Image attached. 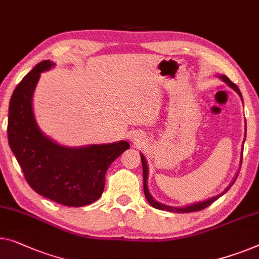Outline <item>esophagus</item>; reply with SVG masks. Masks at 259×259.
<instances>
[{
	"label": "esophagus",
	"instance_id": "obj_1",
	"mask_svg": "<svg viewBox=\"0 0 259 259\" xmlns=\"http://www.w3.org/2000/svg\"><path fill=\"white\" fill-rule=\"evenodd\" d=\"M130 140H131V142H133L134 145L138 146V145L144 144V142H145V138H144V136H142V134H140V133L133 132V133L130 136Z\"/></svg>",
	"mask_w": 259,
	"mask_h": 259
}]
</instances>
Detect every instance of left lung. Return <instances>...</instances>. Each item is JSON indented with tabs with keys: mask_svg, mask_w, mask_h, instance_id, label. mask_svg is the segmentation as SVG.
<instances>
[{
	"mask_svg": "<svg viewBox=\"0 0 259 259\" xmlns=\"http://www.w3.org/2000/svg\"><path fill=\"white\" fill-rule=\"evenodd\" d=\"M216 77H219L221 80L224 81L229 88H231L234 91L237 93V95L241 97L242 102H243V97H242V93L239 91V89L237 88V85H235L232 81L228 78L227 76H224V74H216ZM245 138H246V121H245V131H244V140H243V144H242V151H241V159H239V164H242V155H243V146H244V141H245ZM140 157H141V163H142V176H144V193H145V196L147 198L148 203L152 205L153 208L155 209H159V210H166V211H170V212H192V211H198V210H202V209L207 208L208 205H210L212 202H215L217 198L222 196L223 194H226L228 190L230 189V187L234 185V182L236 181V179H237L238 173H239V169L237 170V173H236L234 180H232L231 183L229 186L227 187L226 189L223 190L222 193L216 195V196H212L210 198H208V200H204V201H201V202H196V203H193V204H189V205H183V207H173V205H168V204H163L161 203V202L156 201L154 197L152 196V194L149 193V189H148V185H147V180H148V164H147V160H146L145 155L140 153Z\"/></svg>",
	"mask_w": 259,
	"mask_h": 259,
	"instance_id": "1",
	"label": "left lung"
}]
</instances>
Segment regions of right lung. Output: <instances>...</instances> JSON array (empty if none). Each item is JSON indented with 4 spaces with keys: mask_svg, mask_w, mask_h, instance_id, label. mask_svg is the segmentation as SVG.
<instances>
[{
    "mask_svg": "<svg viewBox=\"0 0 259 259\" xmlns=\"http://www.w3.org/2000/svg\"><path fill=\"white\" fill-rule=\"evenodd\" d=\"M50 59L37 64L14 90L9 103L8 141L29 186L37 194L67 207H83L102 196L105 174L130 144H93L69 147L39 128L32 96L40 73L51 70Z\"/></svg>",
    "mask_w": 259,
    "mask_h": 259,
    "instance_id": "1",
    "label": "right lung"
}]
</instances>
